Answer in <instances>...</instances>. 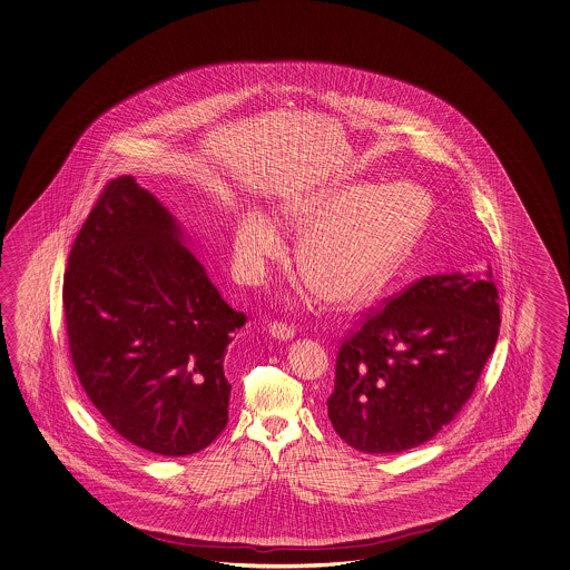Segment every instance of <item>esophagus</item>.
I'll return each mask as SVG.
<instances>
[{
  "label": "esophagus",
  "mask_w": 570,
  "mask_h": 570,
  "mask_svg": "<svg viewBox=\"0 0 570 570\" xmlns=\"http://www.w3.org/2000/svg\"><path fill=\"white\" fill-rule=\"evenodd\" d=\"M269 334L284 342V340L294 337V327H292L291 323H286V321H274V323H269Z\"/></svg>",
  "instance_id": "esophagus-1"
}]
</instances>
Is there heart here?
I'll list each match as a JSON object with an SVG mask.
<instances>
[{
    "mask_svg": "<svg viewBox=\"0 0 570 570\" xmlns=\"http://www.w3.org/2000/svg\"><path fill=\"white\" fill-rule=\"evenodd\" d=\"M432 214L431 195L412 183H347L292 204L303 278L323 298L352 303L371 294L416 243ZM279 253V235L264 214L245 212L235 228V255L247 278L264 276Z\"/></svg>",
    "mask_w": 570,
    "mask_h": 570,
    "instance_id": "b5f03b06",
    "label": "heart"
}]
</instances>
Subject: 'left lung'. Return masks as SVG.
I'll use <instances>...</instances> for the list:
<instances>
[{
  "label": "left lung",
  "instance_id": "8db88e82",
  "mask_svg": "<svg viewBox=\"0 0 570 570\" xmlns=\"http://www.w3.org/2000/svg\"><path fill=\"white\" fill-rule=\"evenodd\" d=\"M488 269L426 276L368 308L337 350L327 416L350 446L402 453L458 416L499 340Z\"/></svg>",
  "mask_w": 570,
  "mask_h": 570
}]
</instances>
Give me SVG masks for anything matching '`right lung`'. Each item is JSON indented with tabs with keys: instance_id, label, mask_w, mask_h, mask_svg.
Returning <instances> with one entry per match:
<instances>
[{
	"instance_id": "obj_1",
	"label": "right lung",
	"mask_w": 570,
	"mask_h": 570,
	"mask_svg": "<svg viewBox=\"0 0 570 570\" xmlns=\"http://www.w3.org/2000/svg\"><path fill=\"white\" fill-rule=\"evenodd\" d=\"M63 313L80 385L126 441L183 458L224 431L226 347L247 317L224 303L179 224L134 177L105 185L76 236Z\"/></svg>"
}]
</instances>
